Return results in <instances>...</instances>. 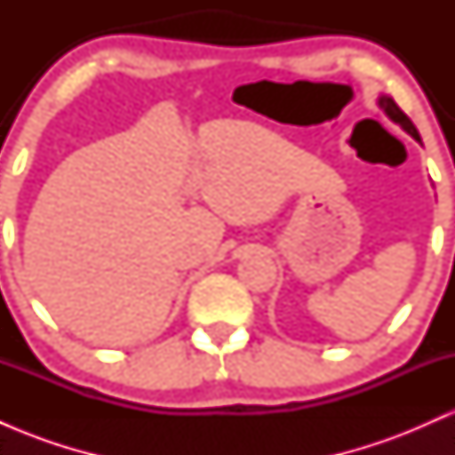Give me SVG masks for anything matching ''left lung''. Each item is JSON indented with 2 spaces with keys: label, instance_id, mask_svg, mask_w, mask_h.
<instances>
[{
  "label": "left lung",
  "instance_id": "8db88e82",
  "mask_svg": "<svg viewBox=\"0 0 455 455\" xmlns=\"http://www.w3.org/2000/svg\"><path fill=\"white\" fill-rule=\"evenodd\" d=\"M379 107L383 108L385 113H387V117L391 119V122L400 124V126L404 128L406 132H409L411 137L415 139V140H421V139H419V132H417V128L412 126V122L409 119V115H406L404 111H402V108L398 107V104L394 102V98H389V96H380V98H379Z\"/></svg>",
  "mask_w": 455,
  "mask_h": 455
}]
</instances>
